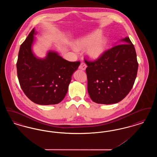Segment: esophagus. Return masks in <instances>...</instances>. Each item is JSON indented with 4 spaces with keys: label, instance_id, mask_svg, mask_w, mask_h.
I'll return each instance as SVG.
<instances>
[{
    "label": "esophagus",
    "instance_id": "34e87169",
    "mask_svg": "<svg viewBox=\"0 0 157 157\" xmlns=\"http://www.w3.org/2000/svg\"><path fill=\"white\" fill-rule=\"evenodd\" d=\"M86 67V65L85 63H84V62H82V63H81V65H79V68L80 69L83 70V71L85 70Z\"/></svg>",
    "mask_w": 157,
    "mask_h": 157
}]
</instances>
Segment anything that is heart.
I'll use <instances>...</instances> for the list:
<instances>
[{"mask_svg": "<svg viewBox=\"0 0 157 157\" xmlns=\"http://www.w3.org/2000/svg\"><path fill=\"white\" fill-rule=\"evenodd\" d=\"M101 33L97 31L92 33L88 36L83 37L76 43L78 49L87 48V54L92 59H95L99 58L104 53L106 45V40L105 38L100 37Z\"/></svg>", "mask_w": 157, "mask_h": 157, "instance_id": "b5f03b06", "label": "heart"}]
</instances>
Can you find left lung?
Here are the masks:
<instances>
[{"label":"left lung","mask_w":157,"mask_h":157,"mask_svg":"<svg viewBox=\"0 0 157 157\" xmlns=\"http://www.w3.org/2000/svg\"><path fill=\"white\" fill-rule=\"evenodd\" d=\"M122 40L124 44L105 51L97 59L84 58L88 66L86 73L88 94L98 104L119 102L134 84L138 67L134 46L129 37Z\"/></svg>","instance_id":"obj_1"}]
</instances>
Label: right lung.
<instances>
[{"mask_svg":"<svg viewBox=\"0 0 157 157\" xmlns=\"http://www.w3.org/2000/svg\"><path fill=\"white\" fill-rule=\"evenodd\" d=\"M34 34L33 29L20 47L16 63L19 84L34 103L57 104L65 97L72 75L81 62L67 61L53 52L44 59H37L31 50Z\"/></svg>","mask_w":157,"mask_h":157,"instance_id":"1","label":"right lung"}]
</instances>
